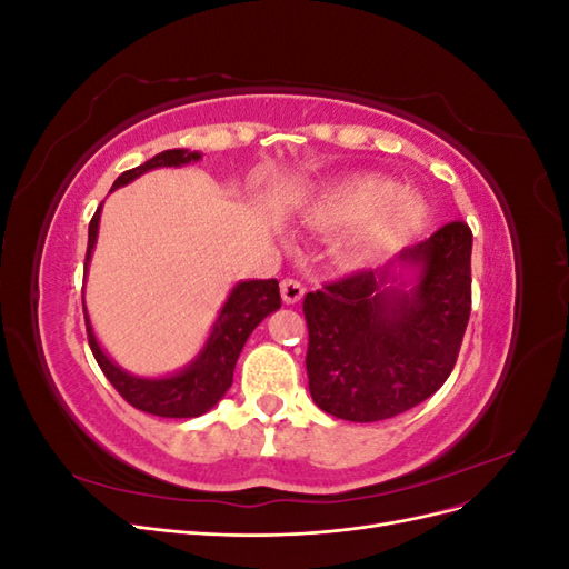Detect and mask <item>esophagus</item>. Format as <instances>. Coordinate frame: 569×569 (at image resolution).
<instances>
[{"label":"esophagus","instance_id":"34e87169","mask_svg":"<svg viewBox=\"0 0 569 569\" xmlns=\"http://www.w3.org/2000/svg\"><path fill=\"white\" fill-rule=\"evenodd\" d=\"M280 291H282L284 303H297V301H301L306 287L299 280H295V278H284L280 282Z\"/></svg>","mask_w":569,"mask_h":569}]
</instances>
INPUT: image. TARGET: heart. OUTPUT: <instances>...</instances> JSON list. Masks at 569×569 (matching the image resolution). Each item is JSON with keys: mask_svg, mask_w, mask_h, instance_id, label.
<instances>
[{"mask_svg": "<svg viewBox=\"0 0 569 569\" xmlns=\"http://www.w3.org/2000/svg\"><path fill=\"white\" fill-rule=\"evenodd\" d=\"M427 220V203L387 176L360 173L341 180L313 201L308 222L320 232L353 228L341 244L347 263H363L401 247Z\"/></svg>", "mask_w": 569, "mask_h": 569, "instance_id": "1", "label": "heart"}]
</instances>
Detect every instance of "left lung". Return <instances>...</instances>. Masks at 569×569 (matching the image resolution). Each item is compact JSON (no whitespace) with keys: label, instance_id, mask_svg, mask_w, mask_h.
Here are the masks:
<instances>
[{"label":"left lung","instance_id":"1","mask_svg":"<svg viewBox=\"0 0 569 569\" xmlns=\"http://www.w3.org/2000/svg\"><path fill=\"white\" fill-rule=\"evenodd\" d=\"M470 256V226L451 220L401 253V263L420 266L412 295L382 289L396 263L308 291L306 372L316 406L341 420L377 422L416 408L449 380L472 308Z\"/></svg>","mask_w":569,"mask_h":569}]
</instances>
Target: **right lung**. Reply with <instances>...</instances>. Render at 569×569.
<instances>
[{
  "mask_svg": "<svg viewBox=\"0 0 569 569\" xmlns=\"http://www.w3.org/2000/svg\"><path fill=\"white\" fill-rule=\"evenodd\" d=\"M201 159L197 151L187 149H168L157 153V157L149 159L147 163L137 166L120 173L113 187L128 184L137 176L147 173L151 168L161 166H182L189 161ZM99 211L90 220L88 230V253H84V268H88L90 253L97 242V230H99ZM282 306L280 299V284L278 280H249L239 282L228 303L222 306L218 316V322L213 332L206 341L201 356L194 360L192 366L182 370L180 375L163 377V380H140V377H132L128 372L113 366L111 360L99 349V343L92 335V327L88 316H84V327H88V341L94 353V360L99 363L101 372L107 375V380L113 385V389L123 396V399L142 412L159 418H197L201 412L213 408L222 393H226L232 385V372L237 366L239 351H242L244 341L253 332V327L261 322L272 311H278Z\"/></svg>",
  "mask_w": 569,
  "mask_h": 569,
  "instance_id": "1",
  "label": "right lung"
}]
</instances>
